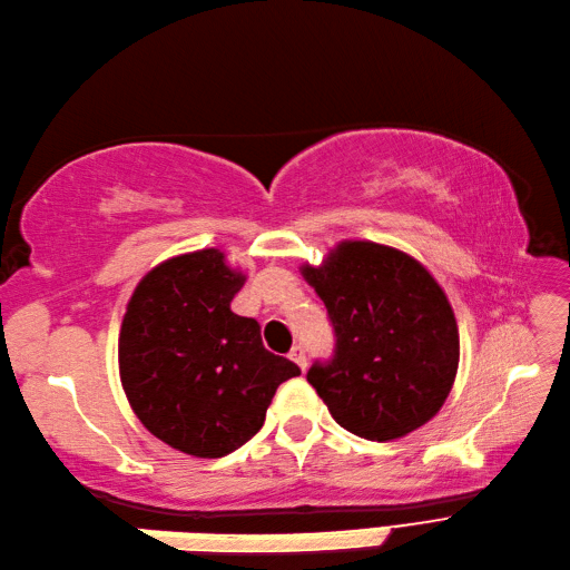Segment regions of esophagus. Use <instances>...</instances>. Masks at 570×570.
Segmentation results:
<instances>
[{"label":"esophagus","mask_w":570,"mask_h":570,"mask_svg":"<svg viewBox=\"0 0 570 570\" xmlns=\"http://www.w3.org/2000/svg\"><path fill=\"white\" fill-rule=\"evenodd\" d=\"M288 358L294 361V363H298L301 371L308 366V356H305V346L303 344H294V348H291V352H288Z\"/></svg>","instance_id":"obj_1"}]
</instances>
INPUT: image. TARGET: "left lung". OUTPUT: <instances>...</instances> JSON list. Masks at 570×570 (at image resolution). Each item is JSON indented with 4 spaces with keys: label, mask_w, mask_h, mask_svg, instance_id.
<instances>
[{
    "label": "left lung",
    "mask_w": 570,
    "mask_h": 570,
    "mask_svg": "<svg viewBox=\"0 0 570 570\" xmlns=\"http://www.w3.org/2000/svg\"><path fill=\"white\" fill-rule=\"evenodd\" d=\"M301 274L337 337L308 383L342 429L385 443L441 412L458 375L460 334L445 291L421 262L390 245L344 240Z\"/></svg>",
    "instance_id": "8db88e82"
}]
</instances>
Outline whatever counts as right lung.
<instances>
[{
  "instance_id": "right-lung-1",
  "label": "right lung",
  "mask_w": 570,
  "mask_h": 570,
  "mask_svg": "<svg viewBox=\"0 0 570 570\" xmlns=\"http://www.w3.org/2000/svg\"><path fill=\"white\" fill-rule=\"evenodd\" d=\"M245 274L216 247L170 257L137 284L122 317V390L158 441L224 458L262 429L276 387L301 375L262 346L257 320L230 311Z\"/></svg>"
}]
</instances>
